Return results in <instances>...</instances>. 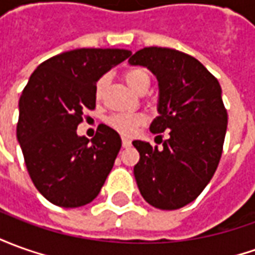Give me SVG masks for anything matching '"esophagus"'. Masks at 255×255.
Wrapping results in <instances>:
<instances>
[{
  "mask_svg": "<svg viewBox=\"0 0 255 255\" xmlns=\"http://www.w3.org/2000/svg\"><path fill=\"white\" fill-rule=\"evenodd\" d=\"M122 145L124 147H130L131 145V140L128 137H122Z\"/></svg>",
  "mask_w": 255,
  "mask_h": 255,
  "instance_id": "esophagus-1",
  "label": "esophagus"
}]
</instances>
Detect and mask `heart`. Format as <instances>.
Instances as JSON below:
<instances>
[{"mask_svg": "<svg viewBox=\"0 0 255 255\" xmlns=\"http://www.w3.org/2000/svg\"><path fill=\"white\" fill-rule=\"evenodd\" d=\"M124 79L126 84L136 93L140 89H143L144 86L150 84L148 73L141 68H133V69L126 71L124 75ZM105 83H107L105 77H100L97 80L96 89H94L96 98H100L103 96ZM143 121H144L143 115H138V114H114V115L107 118V124L110 125L112 129H115L122 134H131L140 125L143 124Z\"/></svg>", "mask_w": 255, "mask_h": 255, "instance_id": "heart-1", "label": "heart"}]
</instances>
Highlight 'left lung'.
<instances>
[{
	"instance_id": "8db88e82",
	"label": "left lung",
	"mask_w": 255,
	"mask_h": 255,
	"mask_svg": "<svg viewBox=\"0 0 255 255\" xmlns=\"http://www.w3.org/2000/svg\"><path fill=\"white\" fill-rule=\"evenodd\" d=\"M129 64L157 76L159 115L150 130L169 133L161 148L133 141L140 154L133 169L138 190L155 208L178 210L200 196L218 168L228 126L221 86L200 61L172 48L145 47Z\"/></svg>"
}]
</instances>
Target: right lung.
Listing matches in <instances>:
<instances>
[{
  "label": "right lung",
  "mask_w": 255,
  "mask_h": 255,
  "mask_svg": "<svg viewBox=\"0 0 255 255\" xmlns=\"http://www.w3.org/2000/svg\"><path fill=\"white\" fill-rule=\"evenodd\" d=\"M131 52L79 48L44 61L19 100L16 137L36 189L50 203L76 208L97 197L121 150V137L100 125L89 140L77 136L83 112L96 108V83Z\"/></svg>",
  "instance_id": "right-lung-1"
}]
</instances>
